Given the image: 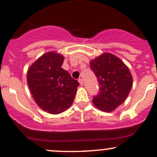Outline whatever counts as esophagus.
<instances>
[{
  "label": "esophagus",
  "instance_id": "1",
  "mask_svg": "<svg viewBox=\"0 0 157 157\" xmlns=\"http://www.w3.org/2000/svg\"><path fill=\"white\" fill-rule=\"evenodd\" d=\"M78 82L79 83H80V86H83V79H81V78H80L78 80Z\"/></svg>",
  "mask_w": 157,
  "mask_h": 157
}]
</instances>
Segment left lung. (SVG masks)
I'll return each instance as SVG.
<instances>
[{
  "mask_svg": "<svg viewBox=\"0 0 157 157\" xmlns=\"http://www.w3.org/2000/svg\"><path fill=\"white\" fill-rule=\"evenodd\" d=\"M90 68L98 79L100 92L93 97L97 108L111 112L126 101L132 86V76L124 62L109 52L90 62Z\"/></svg>",
  "mask_w": 157,
  "mask_h": 157,
  "instance_id": "1",
  "label": "left lung"
}]
</instances>
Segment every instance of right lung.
Instances as JSON below:
<instances>
[{
	"instance_id": "add662e5",
	"label": "right lung",
	"mask_w": 157,
	"mask_h": 157,
	"mask_svg": "<svg viewBox=\"0 0 157 157\" xmlns=\"http://www.w3.org/2000/svg\"><path fill=\"white\" fill-rule=\"evenodd\" d=\"M64 56L55 52L41 56L29 67L27 83L34 101L44 111L62 113L71 106L79 83L62 67Z\"/></svg>"
}]
</instances>
